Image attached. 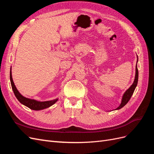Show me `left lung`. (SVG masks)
Returning <instances> with one entry per match:
<instances>
[{
  "mask_svg": "<svg viewBox=\"0 0 154 154\" xmlns=\"http://www.w3.org/2000/svg\"><path fill=\"white\" fill-rule=\"evenodd\" d=\"M137 63L136 66V74H135V78H134V81L132 83V85L130 86L128 89L125 92L122 96V102H121L120 105L118 107L116 110H119L120 109H122V107H123L126 104H127L130 99L131 98V97L133 94V93L134 92L135 88L137 87V82H138V69H137V62H138V57L137 56Z\"/></svg>",
  "mask_w": 154,
  "mask_h": 154,
  "instance_id": "1",
  "label": "left lung"
}]
</instances>
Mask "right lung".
I'll use <instances>...</instances> for the list:
<instances>
[{
	"instance_id": "right-lung-1",
	"label": "right lung",
	"mask_w": 154,
	"mask_h": 154,
	"mask_svg": "<svg viewBox=\"0 0 154 154\" xmlns=\"http://www.w3.org/2000/svg\"><path fill=\"white\" fill-rule=\"evenodd\" d=\"M10 82L13 91L15 94L17 99L20 101V103L22 105H24L28 107L30 109L34 110H40L45 109H47L54 105L56 102L58 100V98L54 99L53 100L49 101H37L33 99L27 98L24 96H23L17 90V87L15 85V83L13 82V78H12V74H11V67L10 69Z\"/></svg>"
}]
</instances>
